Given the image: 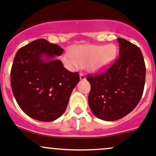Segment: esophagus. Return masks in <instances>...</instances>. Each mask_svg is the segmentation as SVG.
Wrapping results in <instances>:
<instances>
[{"label": "esophagus", "instance_id": "1", "mask_svg": "<svg viewBox=\"0 0 156 156\" xmlns=\"http://www.w3.org/2000/svg\"><path fill=\"white\" fill-rule=\"evenodd\" d=\"M85 79H86L85 75L82 73H80V80H81V81H84V80H85Z\"/></svg>", "mask_w": 156, "mask_h": 156}]
</instances>
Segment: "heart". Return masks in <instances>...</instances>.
Masks as SVG:
<instances>
[{
  "instance_id": "heart-1",
  "label": "heart",
  "mask_w": 156,
  "mask_h": 156,
  "mask_svg": "<svg viewBox=\"0 0 156 156\" xmlns=\"http://www.w3.org/2000/svg\"><path fill=\"white\" fill-rule=\"evenodd\" d=\"M70 55L63 58V62L69 69L87 68L89 72L99 73L105 71L114 61L116 49L113 45H81L72 49Z\"/></svg>"
}]
</instances>
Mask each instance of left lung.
I'll use <instances>...</instances> for the list:
<instances>
[{"label": "left lung", "mask_w": 156, "mask_h": 156, "mask_svg": "<svg viewBox=\"0 0 156 156\" xmlns=\"http://www.w3.org/2000/svg\"><path fill=\"white\" fill-rule=\"evenodd\" d=\"M119 58L108 70L94 76L90 84L88 105L101 120L114 121L129 114L140 102L146 79V66L140 48L117 38Z\"/></svg>", "instance_id": "obj_1"}]
</instances>
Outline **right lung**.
Masks as SVG:
<instances>
[{
    "label": "right lung",
    "instance_id": "1",
    "mask_svg": "<svg viewBox=\"0 0 156 156\" xmlns=\"http://www.w3.org/2000/svg\"><path fill=\"white\" fill-rule=\"evenodd\" d=\"M63 52L44 39L34 40L16 53L10 72L12 91L21 110L31 118L49 122L66 111L79 75L55 59Z\"/></svg>",
    "mask_w": 156,
    "mask_h": 156
}]
</instances>
